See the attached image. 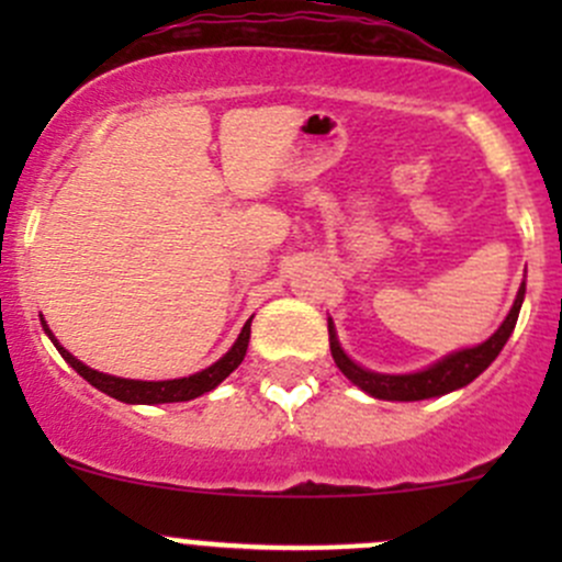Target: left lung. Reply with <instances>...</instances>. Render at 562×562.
I'll return each mask as SVG.
<instances>
[{"label":"left lung","instance_id":"8db88e82","mask_svg":"<svg viewBox=\"0 0 562 562\" xmlns=\"http://www.w3.org/2000/svg\"><path fill=\"white\" fill-rule=\"evenodd\" d=\"M525 302V282L519 285L517 299H514V307L508 310L506 321L497 326V331L492 334L486 342L473 345V348L454 350V353L443 356L435 364L424 367L418 372H405V375H389V372H375L367 370V367L356 364L348 353L342 350L337 339V328L334 321L328 317V345H331L334 364L342 370V375L348 378L353 386H359L364 394L375 396V400H389V402H418V400H432V396L451 394V391L468 386L473 383L492 361L497 359V353L503 350V345L512 337L514 326H517L519 310Z\"/></svg>","mask_w":562,"mask_h":562}]
</instances>
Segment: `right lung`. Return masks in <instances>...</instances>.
Masks as SVG:
<instances>
[{"label": "right lung", "instance_id": "obj_1", "mask_svg": "<svg viewBox=\"0 0 562 562\" xmlns=\"http://www.w3.org/2000/svg\"><path fill=\"white\" fill-rule=\"evenodd\" d=\"M40 323H43V331L48 334V339L56 345V350L61 353V359H65L67 364H70L72 370L83 378V381L92 383L94 389H100L103 394L113 396V400L127 402V405H162V402L195 400V396L217 389L220 383H223L225 378H228L231 372L241 364V361H245L247 345H249V323H252V317L245 323L241 334L236 337V342L231 345V350L223 356V359L214 361V364L206 367V370L195 372V375L173 378V381H133V378H116V375H105V372L92 370V367H87L83 361H78L70 350L61 348L59 339L54 337V331H50L48 323H45L43 317H40Z\"/></svg>", "mask_w": 562, "mask_h": 562}]
</instances>
